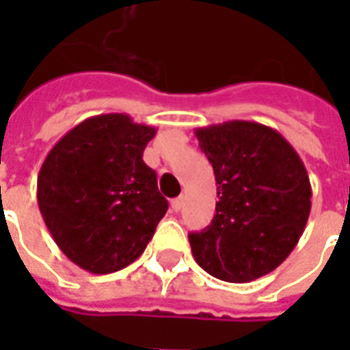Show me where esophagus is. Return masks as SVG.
Segmentation results:
<instances>
[{
	"mask_svg": "<svg viewBox=\"0 0 350 350\" xmlns=\"http://www.w3.org/2000/svg\"><path fill=\"white\" fill-rule=\"evenodd\" d=\"M170 206H172V210H174V212H180V210H182V206H183V197L174 198V200L170 202Z\"/></svg>",
	"mask_w": 350,
	"mask_h": 350,
	"instance_id": "1",
	"label": "esophagus"
}]
</instances>
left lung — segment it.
Instances as JSON below:
<instances>
[{
	"label": "left lung",
	"mask_w": 350,
	"mask_h": 350,
	"mask_svg": "<svg viewBox=\"0 0 350 350\" xmlns=\"http://www.w3.org/2000/svg\"><path fill=\"white\" fill-rule=\"evenodd\" d=\"M212 163L217 197L212 223L191 232L197 264L228 283L275 270L296 247L311 212L308 170L278 131L255 122L195 131Z\"/></svg>",
	"instance_id": "obj_1"
}]
</instances>
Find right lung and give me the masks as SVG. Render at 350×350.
I'll use <instances>...</instances> for the list:
<instances>
[{"label":"right lung","mask_w":350,"mask_h":350,"mask_svg":"<svg viewBox=\"0 0 350 350\" xmlns=\"http://www.w3.org/2000/svg\"><path fill=\"white\" fill-rule=\"evenodd\" d=\"M157 129L127 114L88 118L59 138L37 178V202L65 257L90 273L135 262L168 202L142 159Z\"/></svg>","instance_id":"obj_1"}]
</instances>
